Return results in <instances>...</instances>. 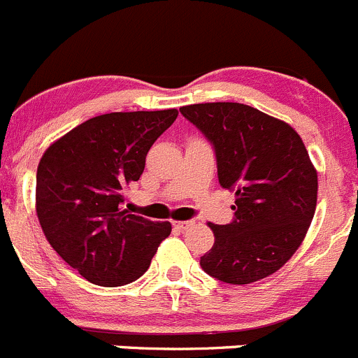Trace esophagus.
<instances>
[{"label": "esophagus", "mask_w": 358, "mask_h": 358, "mask_svg": "<svg viewBox=\"0 0 358 358\" xmlns=\"http://www.w3.org/2000/svg\"><path fill=\"white\" fill-rule=\"evenodd\" d=\"M193 224H194L193 221H174L172 222V226H174L176 229H179V231H184V229L191 228Z\"/></svg>", "instance_id": "34e87169"}]
</instances>
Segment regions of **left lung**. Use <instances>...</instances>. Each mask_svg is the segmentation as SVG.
Segmentation results:
<instances>
[{
    "instance_id": "8db88e82",
    "label": "left lung",
    "mask_w": 358,
    "mask_h": 358,
    "mask_svg": "<svg viewBox=\"0 0 358 358\" xmlns=\"http://www.w3.org/2000/svg\"><path fill=\"white\" fill-rule=\"evenodd\" d=\"M212 144L219 184L235 191V217L208 224L214 247L200 266L226 284H252L298 250L317 207V171L291 125L238 102L179 109Z\"/></svg>"
}]
</instances>
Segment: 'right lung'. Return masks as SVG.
<instances>
[{
    "label": "right lung",
    "mask_w": 358,
    "mask_h": 358,
    "mask_svg": "<svg viewBox=\"0 0 358 358\" xmlns=\"http://www.w3.org/2000/svg\"><path fill=\"white\" fill-rule=\"evenodd\" d=\"M176 118L178 109L95 116L41 157L40 224L55 252L92 284L116 287L137 280L171 235V222L123 208V191L139 180L148 151Z\"/></svg>",
    "instance_id": "1"
}]
</instances>
